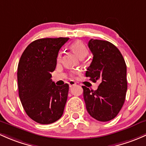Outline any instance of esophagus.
I'll list each match as a JSON object with an SVG mask.
<instances>
[{
  "label": "esophagus",
  "instance_id": "esophagus-1",
  "mask_svg": "<svg viewBox=\"0 0 146 146\" xmlns=\"http://www.w3.org/2000/svg\"><path fill=\"white\" fill-rule=\"evenodd\" d=\"M68 85H69V87H71L72 86H74L76 85V82H74V81H70V82H68Z\"/></svg>",
  "mask_w": 146,
  "mask_h": 146
}]
</instances>
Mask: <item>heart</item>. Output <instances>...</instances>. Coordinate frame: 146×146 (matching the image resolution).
I'll return each instance as SVG.
<instances>
[{"label":"heart","mask_w":146,"mask_h":146,"mask_svg":"<svg viewBox=\"0 0 146 146\" xmlns=\"http://www.w3.org/2000/svg\"><path fill=\"white\" fill-rule=\"evenodd\" d=\"M70 50H71L73 52H74L76 55L80 59L85 58L89 53V50L86 45L82 41L80 40H76L73 42L71 45H70ZM61 57V53L59 52L57 56L58 60H60Z\"/></svg>","instance_id":"obj_1"}]
</instances>
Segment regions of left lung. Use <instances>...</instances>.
Returning <instances> with one entry per match:
<instances>
[{"instance_id":"obj_1","label":"left lung","mask_w":146,"mask_h":146,"mask_svg":"<svg viewBox=\"0 0 146 146\" xmlns=\"http://www.w3.org/2000/svg\"><path fill=\"white\" fill-rule=\"evenodd\" d=\"M88 47L93 59L85 76L100 84L96 90L82 87L86 108L94 119L107 122L117 115L125 103L127 66L119 50L108 41L91 39Z\"/></svg>"}]
</instances>
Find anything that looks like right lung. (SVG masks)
Here are the masks:
<instances>
[{"mask_svg": "<svg viewBox=\"0 0 146 146\" xmlns=\"http://www.w3.org/2000/svg\"><path fill=\"white\" fill-rule=\"evenodd\" d=\"M68 38H41L27 46L17 68L19 99L30 118L42 125L62 116L68 98L67 83L57 86L52 80L59 50Z\"/></svg>", "mask_w": 146, "mask_h": 146, "instance_id": "right-lung-1", "label": "right lung"}]
</instances>
